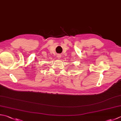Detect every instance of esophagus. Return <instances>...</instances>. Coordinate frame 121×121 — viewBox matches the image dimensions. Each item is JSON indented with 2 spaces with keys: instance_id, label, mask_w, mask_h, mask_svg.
Returning <instances> with one entry per match:
<instances>
[{
  "instance_id": "1",
  "label": "esophagus",
  "mask_w": 121,
  "mask_h": 121,
  "mask_svg": "<svg viewBox=\"0 0 121 121\" xmlns=\"http://www.w3.org/2000/svg\"><path fill=\"white\" fill-rule=\"evenodd\" d=\"M57 58H60V57H61V55L60 54H58L57 55Z\"/></svg>"
}]
</instances>
